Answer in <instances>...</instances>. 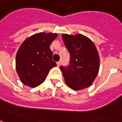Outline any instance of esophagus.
Masks as SVG:
<instances>
[{"label": "esophagus", "instance_id": "obj_1", "mask_svg": "<svg viewBox=\"0 0 122 122\" xmlns=\"http://www.w3.org/2000/svg\"><path fill=\"white\" fill-rule=\"evenodd\" d=\"M60 65H61V61H58V62H57V66H60Z\"/></svg>", "mask_w": 122, "mask_h": 122}]
</instances>
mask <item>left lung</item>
<instances>
[{"instance_id": "obj_1", "label": "left lung", "mask_w": 122, "mask_h": 122, "mask_svg": "<svg viewBox=\"0 0 122 122\" xmlns=\"http://www.w3.org/2000/svg\"><path fill=\"white\" fill-rule=\"evenodd\" d=\"M62 38L71 56L69 66L60 67L65 82L74 90L88 87L99 70V56L94 43L80 34H63Z\"/></svg>"}]
</instances>
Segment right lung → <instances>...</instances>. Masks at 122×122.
<instances>
[{"instance_id": "add662e5", "label": "right lung", "mask_w": 122, "mask_h": 122, "mask_svg": "<svg viewBox=\"0 0 122 122\" xmlns=\"http://www.w3.org/2000/svg\"><path fill=\"white\" fill-rule=\"evenodd\" d=\"M57 33L39 32L27 38L17 50L15 67L23 84L30 87H37L44 82L48 72L56 66L52 60L51 43Z\"/></svg>"}]
</instances>
